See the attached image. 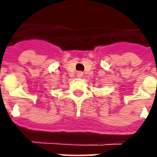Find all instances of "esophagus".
I'll list each match as a JSON object with an SVG mask.
<instances>
[{
	"mask_svg": "<svg viewBox=\"0 0 157 157\" xmlns=\"http://www.w3.org/2000/svg\"><path fill=\"white\" fill-rule=\"evenodd\" d=\"M82 75H83V73H82V71L77 72V76H79V77H81V76H82Z\"/></svg>",
	"mask_w": 157,
	"mask_h": 157,
	"instance_id": "esophagus-1",
	"label": "esophagus"
}]
</instances>
